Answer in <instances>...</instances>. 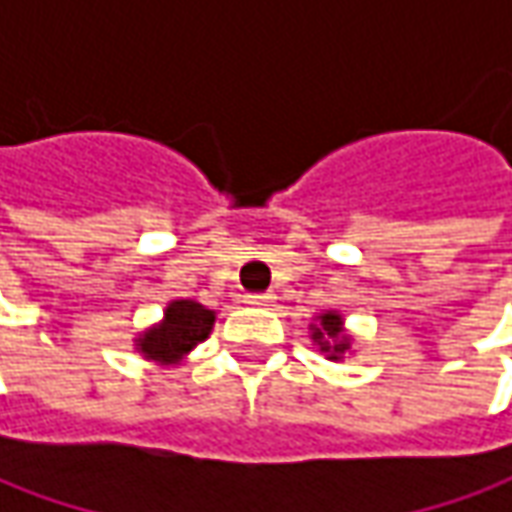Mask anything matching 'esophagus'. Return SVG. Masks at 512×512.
I'll use <instances>...</instances> for the list:
<instances>
[{"instance_id": "34e87169", "label": "esophagus", "mask_w": 512, "mask_h": 512, "mask_svg": "<svg viewBox=\"0 0 512 512\" xmlns=\"http://www.w3.org/2000/svg\"><path fill=\"white\" fill-rule=\"evenodd\" d=\"M247 305H270L273 302V293H247Z\"/></svg>"}]
</instances>
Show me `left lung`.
Returning <instances> with one entry per match:
<instances>
[{"mask_svg": "<svg viewBox=\"0 0 512 512\" xmlns=\"http://www.w3.org/2000/svg\"><path fill=\"white\" fill-rule=\"evenodd\" d=\"M319 319H322V327H316V333H313V339H319V342H322V350H329V345L326 343L339 339V333H342V319H339L336 313H325V316H319ZM325 338L328 339L326 343L324 342ZM344 347H347V344L337 342V344L334 345V350L330 351V359H336V356L342 353Z\"/></svg>", "mask_w": 512, "mask_h": 512, "instance_id": "left-lung-1", "label": "left lung"}]
</instances>
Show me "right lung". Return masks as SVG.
I'll return each instance as SVG.
<instances>
[{"label":"right lung","mask_w":512,"mask_h":512,"mask_svg":"<svg viewBox=\"0 0 512 512\" xmlns=\"http://www.w3.org/2000/svg\"><path fill=\"white\" fill-rule=\"evenodd\" d=\"M213 327V310H205L196 302H173L165 313V322L156 325L145 333L142 339V353H148V359L156 362H176L179 356H185L190 347L207 339Z\"/></svg>","instance_id":"right-lung-1"}]
</instances>
